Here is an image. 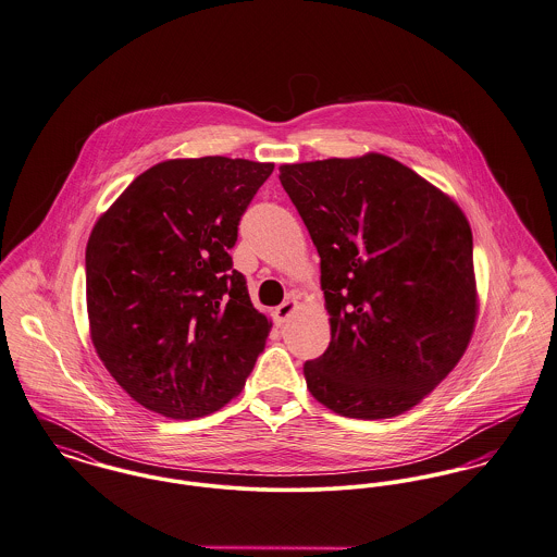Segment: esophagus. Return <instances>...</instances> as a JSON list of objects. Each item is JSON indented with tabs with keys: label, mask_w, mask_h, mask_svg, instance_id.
Masks as SVG:
<instances>
[{
	"label": "esophagus",
	"mask_w": 557,
	"mask_h": 557,
	"mask_svg": "<svg viewBox=\"0 0 557 557\" xmlns=\"http://www.w3.org/2000/svg\"><path fill=\"white\" fill-rule=\"evenodd\" d=\"M296 305H298L296 298H288V300H284L280 307H275V311H273V322H275L277 326H284L286 320L295 313Z\"/></svg>",
	"instance_id": "34e87169"
}]
</instances>
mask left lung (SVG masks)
Here are the masks:
<instances>
[{
    "mask_svg": "<svg viewBox=\"0 0 557 557\" xmlns=\"http://www.w3.org/2000/svg\"><path fill=\"white\" fill-rule=\"evenodd\" d=\"M309 231L330 315L307 389L349 419H392L462 358L475 320L471 227L457 201L383 153L280 165Z\"/></svg>",
    "mask_w": 557,
    "mask_h": 557,
    "instance_id": "obj_1",
    "label": "left lung"
}]
</instances>
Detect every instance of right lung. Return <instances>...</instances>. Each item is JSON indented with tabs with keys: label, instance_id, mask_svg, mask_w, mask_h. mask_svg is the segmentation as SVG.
Masks as SVG:
<instances>
[{
	"label": "right lung",
	"instance_id": "obj_1",
	"mask_svg": "<svg viewBox=\"0 0 557 557\" xmlns=\"http://www.w3.org/2000/svg\"><path fill=\"white\" fill-rule=\"evenodd\" d=\"M273 164L165 160L100 214L86 246L92 345L134 401L168 419L216 412L242 392L271 322L230 250Z\"/></svg>",
	"mask_w": 557,
	"mask_h": 557
}]
</instances>
